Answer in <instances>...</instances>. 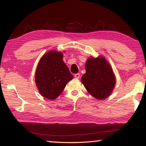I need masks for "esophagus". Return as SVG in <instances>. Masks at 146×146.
Returning <instances> with one entry per match:
<instances>
[{
	"label": "esophagus",
	"mask_w": 146,
	"mask_h": 146,
	"mask_svg": "<svg viewBox=\"0 0 146 146\" xmlns=\"http://www.w3.org/2000/svg\"><path fill=\"white\" fill-rule=\"evenodd\" d=\"M74 76H75L76 78H80V74H79V73H76V74H75Z\"/></svg>",
	"instance_id": "1"
}]
</instances>
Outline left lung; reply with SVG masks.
Returning <instances> with one entry per match:
<instances>
[{
    "label": "left lung",
    "mask_w": 146,
    "mask_h": 146,
    "mask_svg": "<svg viewBox=\"0 0 146 146\" xmlns=\"http://www.w3.org/2000/svg\"><path fill=\"white\" fill-rule=\"evenodd\" d=\"M85 68L86 72L81 81L88 93L98 100L108 98L116 84L115 74L110 64L103 56L90 57Z\"/></svg>",
    "instance_id": "left-lung-1"
}]
</instances>
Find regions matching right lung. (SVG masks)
I'll list each match as a JSON object with an SVG mask.
<instances>
[{"label": "right lung", "instance_id": "right-lung-1", "mask_svg": "<svg viewBox=\"0 0 146 146\" xmlns=\"http://www.w3.org/2000/svg\"><path fill=\"white\" fill-rule=\"evenodd\" d=\"M62 58V52L50 51L42 56L36 68V87L41 95L49 100L57 98L73 78Z\"/></svg>", "mask_w": 146, "mask_h": 146}]
</instances>
